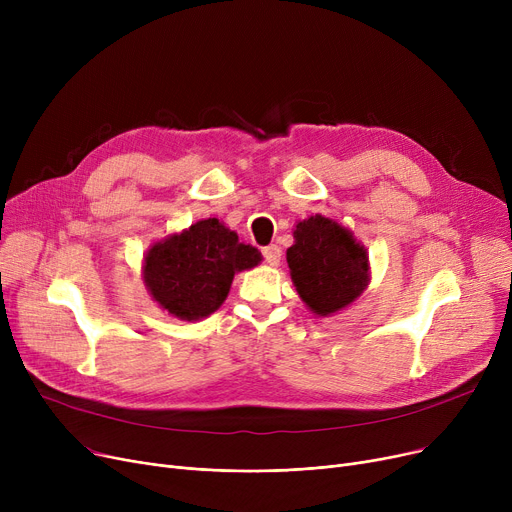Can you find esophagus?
<instances>
[{
    "mask_svg": "<svg viewBox=\"0 0 512 512\" xmlns=\"http://www.w3.org/2000/svg\"><path fill=\"white\" fill-rule=\"evenodd\" d=\"M263 257H265V261L270 263V265H280V261H282V249H280L278 245L265 247V249H263Z\"/></svg>",
    "mask_w": 512,
    "mask_h": 512,
    "instance_id": "esophagus-1",
    "label": "esophagus"
}]
</instances>
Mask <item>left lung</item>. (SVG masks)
<instances>
[{
  "instance_id": "left-lung-1",
  "label": "left lung",
  "mask_w": 512,
  "mask_h": 512,
  "mask_svg": "<svg viewBox=\"0 0 512 512\" xmlns=\"http://www.w3.org/2000/svg\"><path fill=\"white\" fill-rule=\"evenodd\" d=\"M286 261L299 297L315 315L328 317L351 305L369 284L367 249L324 215L297 224Z\"/></svg>"
}]
</instances>
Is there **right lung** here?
Instances as JSON below:
<instances>
[{
  "label": "right lung",
  "instance_id": "obj_1",
  "mask_svg": "<svg viewBox=\"0 0 512 512\" xmlns=\"http://www.w3.org/2000/svg\"><path fill=\"white\" fill-rule=\"evenodd\" d=\"M259 261L255 247L242 245L236 232L209 218L155 242L145 255L143 280L161 309L197 321L220 309L236 272Z\"/></svg>",
  "mask_w": 512,
  "mask_h": 512
}]
</instances>
